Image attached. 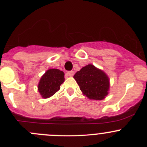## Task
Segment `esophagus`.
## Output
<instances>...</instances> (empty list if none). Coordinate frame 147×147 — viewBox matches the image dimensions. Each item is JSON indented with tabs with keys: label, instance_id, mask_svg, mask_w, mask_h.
Returning <instances> with one entry per match:
<instances>
[{
	"label": "esophagus",
	"instance_id": "esophagus-1",
	"mask_svg": "<svg viewBox=\"0 0 147 147\" xmlns=\"http://www.w3.org/2000/svg\"><path fill=\"white\" fill-rule=\"evenodd\" d=\"M74 73H75L74 71H68V72H67V76L69 77H72L74 75Z\"/></svg>",
	"mask_w": 147,
	"mask_h": 147
}]
</instances>
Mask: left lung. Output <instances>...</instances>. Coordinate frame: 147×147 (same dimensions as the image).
<instances>
[{
  "mask_svg": "<svg viewBox=\"0 0 147 147\" xmlns=\"http://www.w3.org/2000/svg\"><path fill=\"white\" fill-rule=\"evenodd\" d=\"M83 94L90 100H102L108 94L109 79L107 75L93 65L83 67L74 75Z\"/></svg>",
  "mask_w": 147,
  "mask_h": 147,
  "instance_id": "left-lung-1",
  "label": "left lung"
}]
</instances>
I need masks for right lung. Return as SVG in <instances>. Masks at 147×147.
Listing matches in <instances>:
<instances>
[{"label":"right lung","instance_id":"add662e5","mask_svg":"<svg viewBox=\"0 0 147 147\" xmlns=\"http://www.w3.org/2000/svg\"><path fill=\"white\" fill-rule=\"evenodd\" d=\"M64 72L58 69H50L45 72L40 80L38 88L42 98L50 97L60 89L64 82Z\"/></svg>","mask_w":147,"mask_h":147}]
</instances>
